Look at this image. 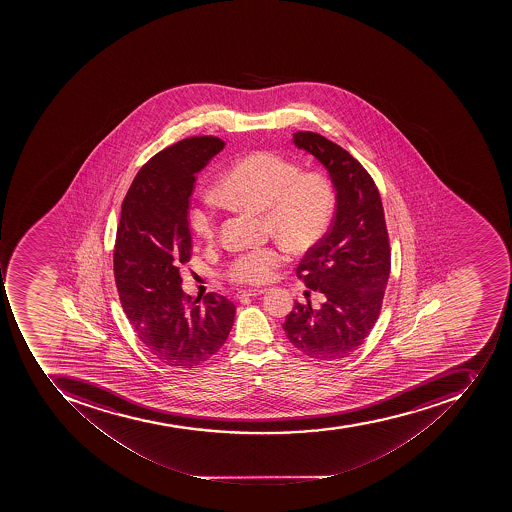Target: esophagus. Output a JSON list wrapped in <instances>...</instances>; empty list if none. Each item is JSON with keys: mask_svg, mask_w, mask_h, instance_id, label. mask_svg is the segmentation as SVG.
Here are the masks:
<instances>
[{"mask_svg": "<svg viewBox=\"0 0 512 512\" xmlns=\"http://www.w3.org/2000/svg\"><path fill=\"white\" fill-rule=\"evenodd\" d=\"M266 293V290H240L237 291V298H248V296H251V298H254V296H259V294Z\"/></svg>", "mask_w": 512, "mask_h": 512, "instance_id": "esophagus-1", "label": "esophagus"}]
</instances>
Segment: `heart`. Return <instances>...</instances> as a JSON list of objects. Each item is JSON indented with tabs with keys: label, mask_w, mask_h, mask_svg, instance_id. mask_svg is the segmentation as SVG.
Listing matches in <instances>:
<instances>
[{
	"label": "heart",
	"mask_w": 512,
	"mask_h": 512,
	"mask_svg": "<svg viewBox=\"0 0 512 512\" xmlns=\"http://www.w3.org/2000/svg\"><path fill=\"white\" fill-rule=\"evenodd\" d=\"M214 195L226 205L264 211L267 229L294 253L309 250L326 234L334 211V189L320 171L299 166L274 152H254L230 166ZM190 229L203 240L218 232L213 195H198L189 213ZM286 254L278 246L237 254L227 277L243 285H259L274 277Z\"/></svg>",
	"instance_id": "1"
}]
</instances>
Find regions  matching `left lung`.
<instances>
[{"instance_id": "obj_1", "label": "left lung", "mask_w": 512, "mask_h": 512, "mask_svg": "<svg viewBox=\"0 0 512 512\" xmlns=\"http://www.w3.org/2000/svg\"><path fill=\"white\" fill-rule=\"evenodd\" d=\"M293 141L328 169L336 211L330 230L296 269L307 288L320 291L325 302L318 309L296 302L283 330L309 359L336 362L362 346L381 314L391 274V243L378 187L362 163L312 131L294 133Z\"/></svg>"}]
</instances>
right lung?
Wrapping results in <instances>:
<instances>
[{
	"label": "right lung",
	"instance_id": "1",
	"mask_svg": "<svg viewBox=\"0 0 512 512\" xmlns=\"http://www.w3.org/2000/svg\"><path fill=\"white\" fill-rule=\"evenodd\" d=\"M216 136H194L153 155L136 174L123 205L113 250L121 306L134 331L160 362L197 368L226 343L235 304L226 296L182 291L192 258L190 197L197 173L224 149Z\"/></svg>",
	"mask_w": 512,
	"mask_h": 512
}]
</instances>
